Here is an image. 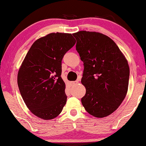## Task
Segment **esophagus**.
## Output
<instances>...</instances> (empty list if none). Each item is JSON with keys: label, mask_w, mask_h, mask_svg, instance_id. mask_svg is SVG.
<instances>
[{"label": "esophagus", "mask_w": 146, "mask_h": 146, "mask_svg": "<svg viewBox=\"0 0 146 146\" xmlns=\"http://www.w3.org/2000/svg\"><path fill=\"white\" fill-rule=\"evenodd\" d=\"M71 86H75V85H76V84H78V81H75V82H71Z\"/></svg>", "instance_id": "1"}]
</instances>
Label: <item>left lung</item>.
<instances>
[{
	"label": "left lung",
	"instance_id": "1",
	"mask_svg": "<svg viewBox=\"0 0 146 146\" xmlns=\"http://www.w3.org/2000/svg\"><path fill=\"white\" fill-rule=\"evenodd\" d=\"M73 35L84 65L81 82L86 92L82 105L93 116H108L118 108L127 93V60L115 42L102 33L82 31Z\"/></svg>",
	"mask_w": 146,
	"mask_h": 146
}]
</instances>
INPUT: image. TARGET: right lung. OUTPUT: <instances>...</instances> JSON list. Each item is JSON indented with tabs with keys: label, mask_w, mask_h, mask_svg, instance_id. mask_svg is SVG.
Segmentation results:
<instances>
[{
	"label": "right lung",
	"mask_w": 146,
	"mask_h": 146,
	"mask_svg": "<svg viewBox=\"0 0 146 146\" xmlns=\"http://www.w3.org/2000/svg\"><path fill=\"white\" fill-rule=\"evenodd\" d=\"M70 33H52L38 38L19 68L17 84L24 103L43 120L55 118L66 103L61 78L63 56L75 44Z\"/></svg>",
	"instance_id": "obj_1"
}]
</instances>
